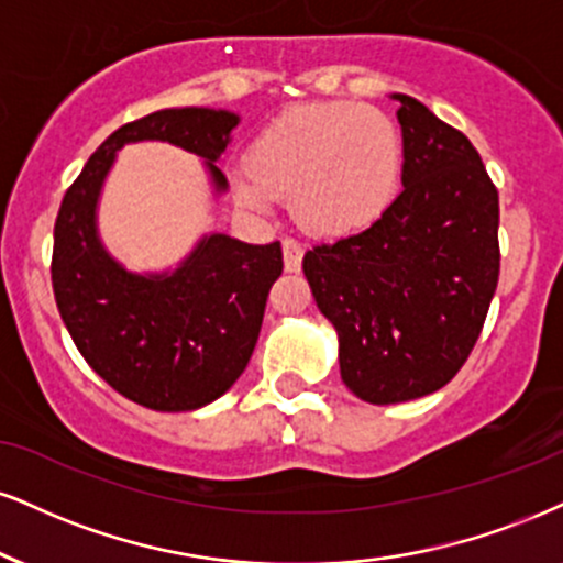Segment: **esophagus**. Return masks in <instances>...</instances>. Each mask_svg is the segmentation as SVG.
<instances>
[{
  "instance_id": "1",
  "label": "esophagus",
  "mask_w": 563,
  "mask_h": 563,
  "mask_svg": "<svg viewBox=\"0 0 563 563\" xmlns=\"http://www.w3.org/2000/svg\"><path fill=\"white\" fill-rule=\"evenodd\" d=\"M283 260H286L288 273H299L303 260V246L296 239L283 241Z\"/></svg>"
}]
</instances>
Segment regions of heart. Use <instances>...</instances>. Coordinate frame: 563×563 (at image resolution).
Instances as JSON below:
<instances>
[{
	"instance_id": "1",
	"label": "heart",
	"mask_w": 563,
	"mask_h": 563,
	"mask_svg": "<svg viewBox=\"0 0 563 563\" xmlns=\"http://www.w3.org/2000/svg\"><path fill=\"white\" fill-rule=\"evenodd\" d=\"M401 135L388 114L358 101H324L275 118L235 170V196L269 212L294 199L296 220L341 239L380 220L401 180Z\"/></svg>"
}]
</instances>
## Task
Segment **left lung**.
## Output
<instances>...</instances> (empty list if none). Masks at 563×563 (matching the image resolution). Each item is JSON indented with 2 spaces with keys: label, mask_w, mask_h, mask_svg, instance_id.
<instances>
[{
  "label": "left lung",
  "mask_w": 563,
  "mask_h": 563,
  "mask_svg": "<svg viewBox=\"0 0 563 563\" xmlns=\"http://www.w3.org/2000/svg\"><path fill=\"white\" fill-rule=\"evenodd\" d=\"M401 101L404 191L362 233L303 256L341 338V377L367 404L428 396L475 349L498 286V188L462 131Z\"/></svg>",
  "instance_id": "left-lung-1"
}]
</instances>
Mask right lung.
Instances as JSON below:
<instances>
[{
  "label": "right lung",
  "mask_w": 563,
  "mask_h": 563,
  "mask_svg": "<svg viewBox=\"0 0 563 563\" xmlns=\"http://www.w3.org/2000/svg\"><path fill=\"white\" fill-rule=\"evenodd\" d=\"M235 123V114L205 107L125 123L88 157L54 222L52 288L73 343L101 380L148 409H199L239 380L283 273V249L280 241L252 246L214 233L173 275H131L97 239L101 180L120 146L154 139L205 157L222 191L228 183L214 159Z\"/></svg>",
  "instance_id": "obj_1"
}]
</instances>
